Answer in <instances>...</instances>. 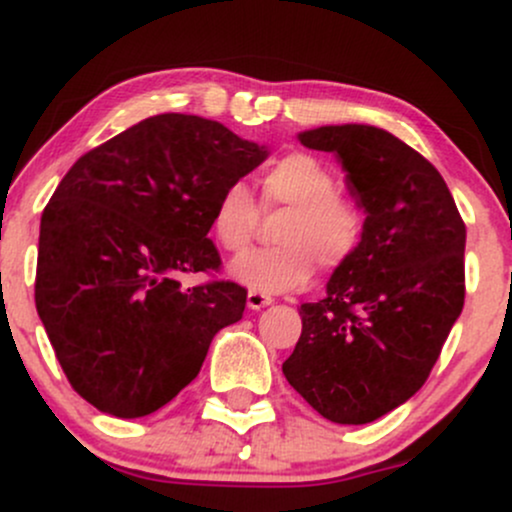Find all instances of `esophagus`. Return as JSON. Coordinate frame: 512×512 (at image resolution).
Returning <instances> with one entry per match:
<instances>
[{
    "label": "esophagus",
    "instance_id": "esophagus-1",
    "mask_svg": "<svg viewBox=\"0 0 512 512\" xmlns=\"http://www.w3.org/2000/svg\"><path fill=\"white\" fill-rule=\"evenodd\" d=\"M272 303H274V298L267 296V293L255 291V289L248 291V308L250 310H262V308H267V305H272Z\"/></svg>",
    "mask_w": 512,
    "mask_h": 512
}]
</instances>
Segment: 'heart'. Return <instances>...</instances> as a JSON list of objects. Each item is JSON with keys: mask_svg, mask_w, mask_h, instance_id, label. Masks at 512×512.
<instances>
[{"mask_svg": "<svg viewBox=\"0 0 512 512\" xmlns=\"http://www.w3.org/2000/svg\"><path fill=\"white\" fill-rule=\"evenodd\" d=\"M264 207H284L276 248L250 250L236 257L228 272L240 284L264 293H284L303 286L317 262L342 267L356 255L363 238V216L339 195L330 168L308 154H291L274 163L262 178ZM260 207L245 182H231L211 209V233L228 252L248 248Z\"/></svg>", "mask_w": 512, "mask_h": 512, "instance_id": "heart-1", "label": "heart"}]
</instances>
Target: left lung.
Listing matches in <instances>:
<instances>
[{"label":"left lung","mask_w":512,"mask_h":512,"mask_svg":"<svg viewBox=\"0 0 512 512\" xmlns=\"http://www.w3.org/2000/svg\"><path fill=\"white\" fill-rule=\"evenodd\" d=\"M298 142L342 163L366 221L327 296L301 305V339L281 370L325 419L370 424L414 397L438 361L464 305L467 231L438 170L395 134L351 122Z\"/></svg>","instance_id":"obj_1"}]
</instances>
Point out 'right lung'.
Listing matches in <instances>:
<instances>
[{"mask_svg":"<svg viewBox=\"0 0 512 512\" xmlns=\"http://www.w3.org/2000/svg\"><path fill=\"white\" fill-rule=\"evenodd\" d=\"M269 149L197 115L146 117L69 168L40 219L35 308L72 387L103 414L139 419L197 378L211 339L243 317L207 238L216 197Z\"/></svg>","mask_w":512,"mask_h":512,"instance_id":"add662e5","label":"right lung"}]
</instances>
